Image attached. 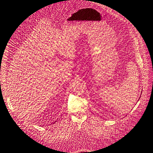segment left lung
Wrapping results in <instances>:
<instances>
[{"instance_id": "8db88e82", "label": "left lung", "mask_w": 153, "mask_h": 153, "mask_svg": "<svg viewBox=\"0 0 153 153\" xmlns=\"http://www.w3.org/2000/svg\"><path fill=\"white\" fill-rule=\"evenodd\" d=\"M140 97H139V98H140Z\"/></svg>"}]
</instances>
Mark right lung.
<instances>
[{"label": "right lung", "instance_id": "obj_1", "mask_svg": "<svg viewBox=\"0 0 153 153\" xmlns=\"http://www.w3.org/2000/svg\"><path fill=\"white\" fill-rule=\"evenodd\" d=\"M55 122H56V121H55Z\"/></svg>", "mask_w": 153, "mask_h": 153}]
</instances>
